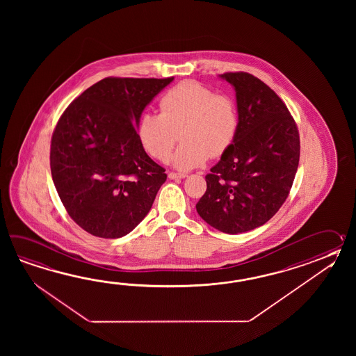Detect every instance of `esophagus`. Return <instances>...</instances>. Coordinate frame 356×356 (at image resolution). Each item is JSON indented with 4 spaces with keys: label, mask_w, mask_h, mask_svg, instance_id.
<instances>
[{
    "label": "esophagus",
    "mask_w": 356,
    "mask_h": 356,
    "mask_svg": "<svg viewBox=\"0 0 356 356\" xmlns=\"http://www.w3.org/2000/svg\"><path fill=\"white\" fill-rule=\"evenodd\" d=\"M186 177H187V175H179V173H169L168 175L169 179H183Z\"/></svg>",
    "instance_id": "esophagus-1"
}]
</instances>
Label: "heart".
<instances>
[{"label":"heart","instance_id":"1","mask_svg":"<svg viewBox=\"0 0 356 356\" xmlns=\"http://www.w3.org/2000/svg\"><path fill=\"white\" fill-rule=\"evenodd\" d=\"M161 113L146 112L137 124V135L152 158L164 161L178 140L181 144L172 156L181 170L201 167L209 156L222 155L234 141L239 114L234 100L193 80L175 85L160 100Z\"/></svg>","mask_w":356,"mask_h":356}]
</instances>
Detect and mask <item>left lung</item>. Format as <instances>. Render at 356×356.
Instances as JSON below:
<instances>
[{
	"instance_id": "8db88e82",
	"label": "left lung",
	"mask_w": 356,
	"mask_h": 356,
	"mask_svg": "<svg viewBox=\"0 0 356 356\" xmlns=\"http://www.w3.org/2000/svg\"><path fill=\"white\" fill-rule=\"evenodd\" d=\"M233 86L239 114L234 141L206 175L198 215L219 232L239 234L264 225L285 202L296 178L300 141L286 106L247 72L219 75Z\"/></svg>"
}]
</instances>
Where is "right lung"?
<instances>
[{
	"mask_svg": "<svg viewBox=\"0 0 356 356\" xmlns=\"http://www.w3.org/2000/svg\"><path fill=\"white\" fill-rule=\"evenodd\" d=\"M175 77H106L74 100L56 126L51 172L79 227L100 238L131 233L152 209L164 168L146 154L137 124Z\"/></svg>",
	"mask_w": 356,
	"mask_h": 356,
	"instance_id": "add662e5",
	"label": "right lung"
}]
</instances>
